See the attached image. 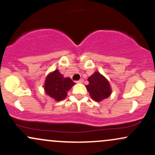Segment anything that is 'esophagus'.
I'll return each instance as SVG.
<instances>
[{
    "label": "esophagus",
    "mask_w": 155,
    "mask_h": 155,
    "mask_svg": "<svg viewBox=\"0 0 155 155\" xmlns=\"http://www.w3.org/2000/svg\"><path fill=\"white\" fill-rule=\"evenodd\" d=\"M83 82V79H80L79 81H76V83H82Z\"/></svg>",
    "instance_id": "obj_1"
}]
</instances>
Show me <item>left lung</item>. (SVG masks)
<instances>
[{
  "instance_id": "left-lung-1",
  "label": "left lung",
  "mask_w": 155,
  "mask_h": 155,
  "mask_svg": "<svg viewBox=\"0 0 155 155\" xmlns=\"http://www.w3.org/2000/svg\"><path fill=\"white\" fill-rule=\"evenodd\" d=\"M88 84L86 88L90 96L96 102L107 98L111 94L110 83L100 72H96L88 79Z\"/></svg>"
}]
</instances>
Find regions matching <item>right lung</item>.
I'll return each mask as SVG.
<instances>
[{
    "mask_svg": "<svg viewBox=\"0 0 155 155\" xmlns=\"http://www.w3.org/2000/svg\"><path fill=\"white\" fill-rule=\"evenodd\" d=\"M74 84L70 78H64L58 70H55L46 78L45 90L50 97L56 101H61L67 97V91Z\"/></svg>",
    "mask_w": 155,
    "mask_h": 155,
    "instance_id": "obj_1",
    "label": "right lung"
}]
</instances>
